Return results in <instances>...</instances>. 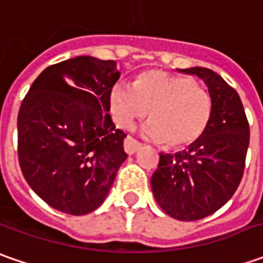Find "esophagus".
<instances>
[{
    "label": "esophagus",
    "mask_w": 263,
    "mask_h": 263,
    "mask_svg": "<svg viewBox=\"0 0 263 263\" xmlns=\"http://www.w3.org/2000/svg\"><path fill=\"white\" fill-rule=\"evenodd\" d=\"M140 147H142V143H140V142H137L136 139H133L132 136H127L126 139H124V151H126L128 155L136 154Z\"/></svg>",
    "instance_id": "esophagus-1"
}]
</instances>
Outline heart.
<instances>
[{
  "label": "heart",
  "instance_id": "heart-1",
  "mask_svg": "<svg viewBox=\"0 0 263 263\" xmlns=\"http://www.w3.org/2000/svg\"><path fill=\"white\" fill-rule=\"evenodd\" d=\"M108 106L114 121L123 128L132 127L149 112L152 120L142 128L143 135L174 147L199 140L212 117V98L206 89L197 86L190 77L161 70L143 73L135 83H114Z\"/></svg>",
  "mask_w": 263,
  "mask_h": 263
}]
</instances>
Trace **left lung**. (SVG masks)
Listing matches in <instances>:
<instances>
[{"label": "left lung", "mask_w": 263, "mask_h": 263, "mask_svg": "<svg viewBox=\"0 0 263 263\" xmlns=\"http://www.w3.org/2000/svg\"><path fill=\"white\" fill-rule=\"evenodd\" d=\"M178 71L203 80L212 98V117L202 137L183 152L159 154L151 186L165 214L196 221L217 212L237 190L250 130L240 96L219 74L205 67Z\"/></svg>", "instance_id": "1"}]
</instances>
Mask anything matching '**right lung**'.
Returning <instances> with one entry per match:
<instances>
[{
  "instance_id": "1",
  "label": "right lung",
  "mask_w": 263,
  "mask_h": 263,
  "mask_svg": "<svg viewBox=\"0 0 263 263\" xmlns=\"http://www.w3.org/2000/svg\"><path fill=\"white\" fill-rule=\"evenodd\" d=\"M118 77L112 60L70 58L45 68L22 102V173L37 196L64 214L86 215L101 206L126 161V133L108 114Z\"/></svg>"
}]
</instances>
